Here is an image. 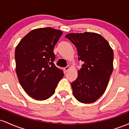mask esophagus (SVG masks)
I'll return each instance as SVG.
<instances>
[{
	"label": "esophagus",
	"instance_id": "1",
	"mask_svg": "<svg viewBox=\"0 0 129 129\" xmlns=\"http://www.w3.org/2000/svg\"><path fill=\"white\" fill-rule=\"evenodd\" d=\"M70 66H68L66 67H64V69H64V71H65V72H67V71L69 70L70 69Z\"/></svg>",
	"mask_w": 129,
	"mask_h": 129
}]
</instances>
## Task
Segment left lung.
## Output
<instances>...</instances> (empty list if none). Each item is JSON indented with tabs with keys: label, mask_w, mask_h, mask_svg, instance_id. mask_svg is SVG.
<instances>
[{
	"label": "left lung",
	"mask_w": 129,
	"mask_h": 129,
	"mask_svg": "<svg viewBox=\"0 0 129 129\" xmlns=\"http://www.w3.org/2000/svg\"><path fill=\"white\" fill-rule=\"evenodd\" d=\"M66 38L76 46L78 60L83 62L78 78L71 83L74 96L80 103H94L104 93L113 72V50L94 33H70Z\"/></svg>",
	"instance_id": "1"
}]
</instances>
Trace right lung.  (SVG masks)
Instances as JSON below:
<instances>
[{
  "label": "right lung",
  "instance_id": "right-lung-1",
  "mask_svg": "<svg viewBox=\"0 0 129 129\" xmlns=\"http://www.w3.org/2000/svg\"><path fill=\"white\" fill-rule=\"evenodd\" d=\"M62 31L50 27L29 32L15 50L16 70L20 85L35 100L42 101L54 94L63 71L53 63V49Z\"/></svg>",
  "mask_w": 129,
  "mask_h": 129
}]
</instances>
